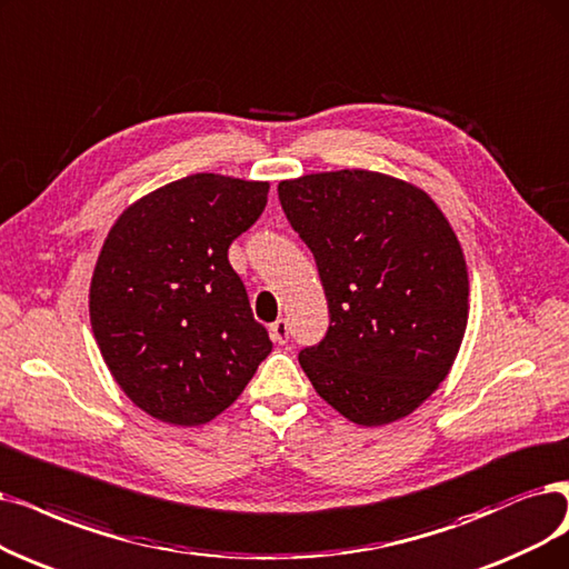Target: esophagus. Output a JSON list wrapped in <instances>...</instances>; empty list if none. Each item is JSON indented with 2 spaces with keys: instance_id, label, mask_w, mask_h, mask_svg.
<instances>
[{
  "instance_id": "34e87169",
  "label": "esophagus",
  "mask_w": 569,
  "mask_h": 569,
  "mask_svg": "<svg viewBox=\"0 0 569 569\" xmlns=\"http://www.w3.org/2000/svg\"><path fill=\"white\" fill-rule=\"evenodd\" d=\"M268 331H270V338L276 340V343H280V346L289 340V325H287V320H282V317H280L278 322H272Z\"/></svg>"
}]
</instances>
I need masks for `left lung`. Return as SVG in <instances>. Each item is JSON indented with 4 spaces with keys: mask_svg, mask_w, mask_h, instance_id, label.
<instances>
[{
    "mask_svg": "<svg viewBox=\"0 0 569 569\" xmlns=\"http://www.w3.org/2000/svg\"><path fill=\"white\" fill-rule=\"evenodd\" d=\"M282 210L310 247L329 331L299 355L315 392L361 427L411 416L450 373L469 320V272L425 189L348 168L280 181Z\"/></svg>",
    "mask_w": 569,
    "mask_h": 569,
    "instance_id": "obj_1",
    "label": "left lung"
}]
</instances>
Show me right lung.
I'll return each instance as SVG.
<instances>
[{
    "instance_id": "right-lung-1",
    "label": "right lung",
    "mask_w": 569,
    "mask_h": 569,
    "mask_svg": "<svg viewBox=\"0 0 569 569\" xmlns=\"http://www.w3.org/2000/svg\"><path fill=\"white\" fill-rule=\"evenodd\" d=\"M268 189L214 172L181 177L130 202L102 242L90 327L113 380L156 420L210 422L272 350L229 263Z\"/></svg>"
}]
</instances>
